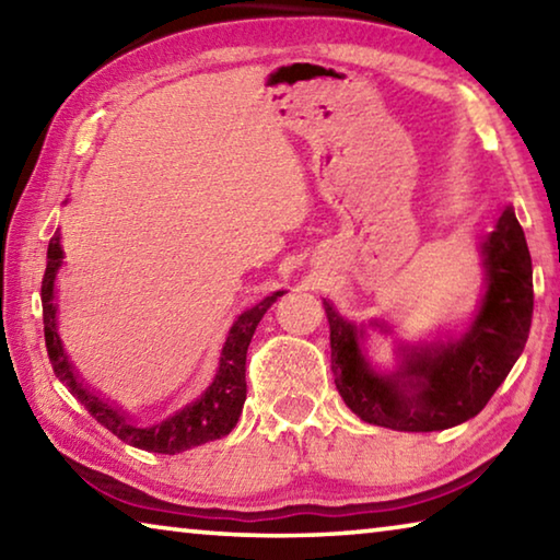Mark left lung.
I'll return each mask as SVG.
<instances>
[{"label":"left lung","mask_w":560,"mask_h":560,"mask_svg":"<svg viewBox=\"0 0 560 560\" xmlns=\"http://www.w3.org/2000/svg\"><path fill=\"white\" fill-rule=\"evenodd\" d=\"M487 293L462 338L400 348V365L377 373L360 348L363 328L336 314L330 326V371L343 402L360 420L400 432H434L479 415L524 353L534 316V271L526 236L511 207L485 244ZM377 326V324H375Z\"/></svg>","instance_id":"left-lung-1"}]
</instances>
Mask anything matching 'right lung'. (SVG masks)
Listing matches in <instances>:
<instances>
[{
	"instance_id": "right-lung-1",
	"label": "right lung",
	"mask_w": 560,
	"mask_h": 560,
	"mask_svg": "<svg viewBox=\"0 0 560 560\" xmlns=\"http://www.w3.org/2000/svg\"><path fill=\"white\" fill-rule=\"evenodd\" d=\"M46 271L42 281V306H44V338L46 350H49V360L56 377L79 397L81 405L96 417L103 428L110 430L118 440L132 447L158 452V454H177L192 447H200L205 442L220 440L224 434L234 430L236 420H240L242 407L246 400V348L252 343L254 330H257L261 316L267 314V308L277 301L283 291L271 293L257 306L244 311V314L234 320L230 328V336L224 340L222 358H220V371H217L212 385L197 397L195 402L185 405L183 410L175 412L167 420L158 424H138L132 422L126 412H120L118 407L103 400L96 393H91L86 385L79 381V375L73 373V365L63 353V346L56 334V303H54V281L56 271H59L63 261L61 249V236L56 232L49 242V252H46Z\"/></svg>"
}]
</instances>
